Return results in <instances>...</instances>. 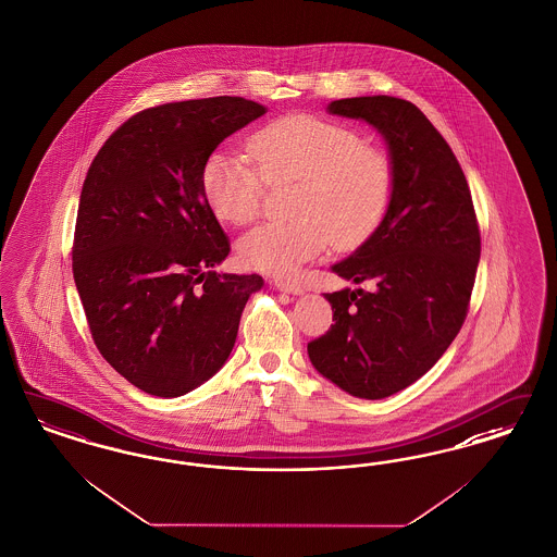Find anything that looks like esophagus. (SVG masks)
Instances as JSON below:
<instances>
[{
  "label": "esophagus",
  "mask_w": 557,
  "mask_h": 557,
  "mask_svg": "<svg viewBox=\"0 0 557 557\" xmlns=\"http://www.w3.org/2000/svg\"><path fill=\"white\" fill-rule=\"evenodd\" d=\"M273 286L277 289H282V292L294 294V296H300V294L305 292L298 282H292V280H273Z\"/></svg>",
  "instance_id": "obj_1"
}]
</instances>
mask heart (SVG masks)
Here are the masks:
<instances>
[{
	"mask_svg": "<svg viewBox=\"0 0 557 557\" xmlns=\"http://www.w3.org/2000/svg\"><path fill=\"white\" fill-rule=\"evenodd\" d=\"M245 158L211 152L201 166V193L211 213L231 224L257 218L269 183L296 178L292 220H269L247 232L236 252L245 268L294 275L305 263L362 243L383 222L393 195L388 156L347 125L319 116L288 115L250 137Z\"/></svg>",
	"mask_w": 557,
	"mask_h": 557,
	"instance_id": "heart-1",
	"label": "heart"
}]
</instances>
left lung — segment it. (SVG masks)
Segmentation results:
<instances>
[{"instance_id":"left-lung-1","label":"left lung","mask_w":557,"mask_h":557,"mask_svg":"<svg viewBox=\"0 0 557 557\" xmlns=\"http://www.w3.org/2000/svg\"><path fill=\"white\" fill-rule=\"evenodd\" d=\"M326 111L383 135L393 195L376 231L331 268L372 288L325 294L335 325L308 344V358L326 381L374 401L416 383L457 337L480 263V228L459 160L416 104L356 97Z\"/></svg>"}]
</instances>
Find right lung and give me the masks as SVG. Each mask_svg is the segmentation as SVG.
Returning a JSON list of instances; mask_svg holds the SVG:
<instances>
[{"instance_id":"obj_1","label":"right lung","mask_w":557,"mask_h":557,"mask_svg":"<svg viewBox=\"0 0 557 557\" xmlns=\"http://www.w3.org/2000/svg\"><path fill=\"white\" fill-rule=\"evenodd\" d=\"M240 97L169 102L125 121L92 160L77 208L74 280L95 344L153 397H181L226 364L263 277L222 273L228 236L201 166L265 115Z\"/></svg>"}]
</instances>
